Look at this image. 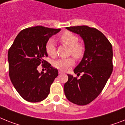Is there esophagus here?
Returning a JSON list of instances; mask_svg holds the SVG:
<instances>
[{
    "label": "esophagus",
    "instance_id": "34e87169",
    "mask_svg": "<svg viewBox=\"0 0 125 125\" xmlns=\"http://www.w3.org/2000/svg\"><path fill=\"white\" fill-rule=\"evenodd\" d=\"M63 73H64V72L61 71V70L59 71V75H61V74H63Z\"/></svg>",
    "mask_w": 125,
    "mask_h": 125
}]
</instances>
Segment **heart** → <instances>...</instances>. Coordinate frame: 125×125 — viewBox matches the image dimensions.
I'll return each instance as SVG.
<instances>
[{"mask_svg": "<svg viewBox=\"0 0 125 125\" xmlns=\"http://www.w3.org/2000/svg\"><path fill=\"white\" fill-rule=\"evenodd\" d=\"M59 40L62 44L68 46L69 53L77 59H80L83 56L85 52V46L79 43V37L70 31H65L61 35ZM46 53L50 57H54L56 54V48L53 40H48L45 45ZM75 64V59L73 57L68 58H61L53 62V66L61 70H68Z\"/></svg>", "mask_w": 125, "mask_h": 125, "instance_id": "heart-1", "label": "heart"}]
</instances>
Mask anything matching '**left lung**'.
<instances>
[{"label": "left lung", "mask_w": 125, "mask_h": 125, "mask_svg": "<svg viewBox=\"0 0 125 125\" xmlns=\"http://www.w3.org/2000/svg\"><path fill=\"white\" fill-rule=\"evenodd\" d=\"M82 37L85 52L82 61L74 69L80 79L68 75V80L64 90L67 99L79 105H85L93 101L104 88L113 70L112 46L105 35L86 25L66 27Z\"/></svg>", "instance_id": "1"}]
</instances>
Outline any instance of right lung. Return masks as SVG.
Listing matches in <instances>:
<instances>
[{
  "label": "right lung",
  "mask_w": 125,
  "mask_h": 125,
  "mask_svg": "<svg viewBox=\"0 0 125 125\" xmlns=\"http://www.w3.org/2000/svg\"><path fill=\"white\" fill-rule=\"evenodd\" d=\"M61 31L43 26L29 27L17 35L8 51L9 75L19 94L27 102H39L50 93L58 71L44 59L48 56L45 45L49 38ZM40 64L47 69L38 72Z\"/></svg>",
  "instance_id": "right-lung-1"
}]
</instances>
